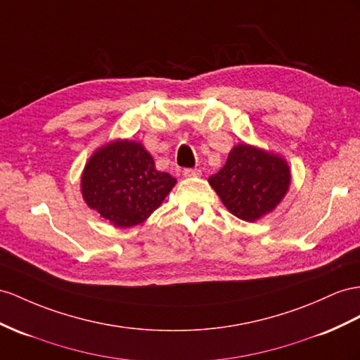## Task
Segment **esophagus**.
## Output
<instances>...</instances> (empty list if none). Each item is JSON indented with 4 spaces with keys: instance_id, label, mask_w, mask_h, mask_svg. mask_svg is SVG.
Listing matches in <instances>:
<instances>
[{
    "instance_id": "esophagus-1",
    "label": "esophagus",
    "mask_w": 360,
    "mask_h": 360,
    "mask_svg": "<svg viewBox=\"0 0 360 360\" xmlns=\"http://www.w3.org/2000/svg\"><path fill=\"white\" fill-rule=\"evenodd\" d=\"M184 176L186 178H193V176H200L202 172L199 169H184Z\"/></svg>"
}]
</instances>
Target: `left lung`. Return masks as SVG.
<instances>
[{"label": "left lung", "instance_id": "8db88e82", "mask_svg": "<svg viewBox=\"0 0 360 360\" xmlns=\"http://www.w3.org/2000/svg\"><path fill=\"white\" fill-rule=\"evenodd\" d=\"M231 214L255 222L280 204L290 186L289 165L281 156L250 144H237L225 165L208 178Z\"/></svg>", "mask_w": 360, "mask_h": 360}]
</instances>
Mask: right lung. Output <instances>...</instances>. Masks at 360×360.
<instances>
[{
	"mask_svg": "<svg viewBox=\"0 0 360 360\" xmlns=\"http://www.w3.org/2000/svg\"><path fill=\"white\" fill-rule=\"evenodd\" d=\"M176 179L155 169L141 143L115 140L97 149L82 173V196L89 208L120 228L143 224Z\"/></svg>",
	"mask_w": 360,
	"mask_h": 360,
	"instance_id": "right-lung-1",
	"label": "right lung"
}]
</instances>
